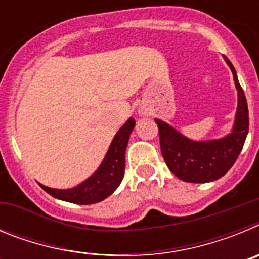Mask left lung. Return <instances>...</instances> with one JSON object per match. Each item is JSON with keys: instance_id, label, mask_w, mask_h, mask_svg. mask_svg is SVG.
Instances as JSON below:
<instances>
[{"instance_id": "1", "label": "left lung", "mask_w": 259, "mask_h": 259, "mask_svg": "<svg viewBox=\"0 0 259 259\" xmlns=\"http://www.w3.org/2000/svg\"><path fill=\"white\" fill-rule=\"evenodd\" d=\"M223 58L232 71L237 91V109L230 134L212 140H192L168 123L154 119L164 162L171 172L184 182L207 183L222 178L236 162L248 136L249 113L245 95L235 67L227 57Z\"/></svg>"}]
</instances>
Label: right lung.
<instances>
[{
  "instance_id": "1",
  "label": "right lung",
  "mask_w": 259,
  "mask_h": 259,
  "mask_svg": "<svg viewBox=\"0 0 259 259\" xmlns=\"http://www.w3.org/2000/svg\"><path fill=\"white\" fill-rule=\"evenodd\" d=\"M135 124H136L135 119L130 118L120 127L110 144L101 164L88 179L77 184L74 188L56 189L38 183L41 188L54 198L77 203V205H91L109 197L118 188L124 176L125 149Z\"/></svg>"
}]
</instances>
